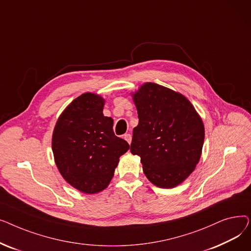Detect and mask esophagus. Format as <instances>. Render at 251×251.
<instances>
[{"mask_svg":"<svg viewBox=\"0 0 251 251\" xmlns=\"http://www.w3.org/2000/svg\"><path fill=\"white\" fill-rule=\"evenodd\" d=\"M124 139L130 144L131 141H132V136H131V134H129V133H128V134H125V135H124Z\"/></svg>","mask_w":251,"mask_h":251,"instance_id":"34e87169","label":"esophagus"}]
</instances>
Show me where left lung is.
<instances>
[{
    "label": "left lung",
    "mask_w": 251,
    "mask_h": 251,
    "mask_svg": "<svg viewBox=\"0 0 251 251\" xmlns=\"http://www.w3.org/2000/svg\"><path fill=\"white\" fill-rule=\"evenodd\" d=\"M139 122L130 151L140 156L143 173L160 188H174L199 164L204 126L192 103L180 92L146 82L131 94Z\"/></svg>",
    "instance_id": "obj_1"
}]
</instances>
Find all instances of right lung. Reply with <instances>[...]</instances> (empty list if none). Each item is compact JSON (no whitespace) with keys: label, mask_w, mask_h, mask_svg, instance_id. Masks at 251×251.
I'll use <instances>...</instances> for the list:
<instances>
[{"label":"right lung","mask_w":251,"mask_h":251,"mask_svg":"<svg viewBox=\"0 0 251 251\" xmlns=\"http://www.w3.org/2000/svg\"><path fill=\"white\" fill-rule=\"evenodd\" d=\"M104 99L85 92L58 118L51 137L55 163L62 177L77 190L95 194L108 187L119 157L129 150L114 134V121L102 114Z\"/></svg>","instance_id":"1"}]
</instances>
